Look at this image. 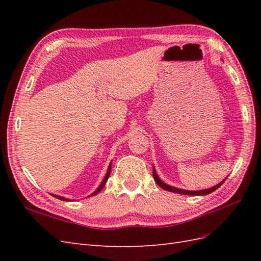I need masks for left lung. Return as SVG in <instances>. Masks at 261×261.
Masks as SVG:
<instances>
[{
    "label": "left lung",
    "instance_id": "8db88e82",
    "mask_svg": "<svg viewBox=\"0 0 261 261\" xmlns=\"http://www.w3.org/2000/svg\"><path fill=\"white\" fill-rule=\"evenodd\" d=\"M152 173H153V178L155 180V183L159 185L161 188H163L164 191H169V192L180 194V195H191V196H204V195H208V194H210L212 192H215L216 189H218L221 185H222L224 183V180L226 179V177H225L222 181H220V183L217 184L216 186L210 187V188H206V189H201V191H186V189H180V188L171 186V185H168L167 183H164V181L159 176H158L154 167H153V172Z\"/></svg>",
    "mask_w": 261,
    "mask_h": 261
}]
</instances>
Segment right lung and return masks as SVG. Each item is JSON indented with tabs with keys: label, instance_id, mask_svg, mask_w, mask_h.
<instances>
[{
	"label": "right lung",
	"instance_id": "add662e5",
	"mask_svg": "<svg viewBox=\"0 0 261 261\" xmlns=\"http://www.w3.org/2000/svg\"><path fill=\"white\" fill-rule=\"evenodd\" d=\"M111 164H112V162H110V164H109V168H108V171H107V174H106V176H105V178H103V180L101 181V184L99 185V187L96 189V191H94L91 195H89V197L90 196H94V195H97L102 188L105 187V185H106V183H107V180H108V178H109V176H110V173H111ZM55 198H58V199H61V200H64V201H69V199L68 198H65V197H62V196H58V195H53Z\"/></svg>",
	"mask_w": 261,
	"mask_h": 261
}]
</instances>
